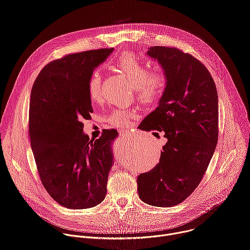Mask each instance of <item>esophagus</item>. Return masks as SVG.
I'll use <instances>...</instances> for the list:
<instances>
[{"mask_svg": "<svg viewBox=\"0 0 250 250\" xmlns=\"http://www.w3.org/2000/svg\"><path fill=\"white\" fill-rule=\"evenodd\" d=\"M121 135H122L123 138H126V139H128V138H130L132 136V134L130 132H127V131H125V132L122 131Z\"/></svg>", "mask_w": 250, "mask_h": 250, "instance_id": "obj_1", "label": "esophagus"}]
</instances>
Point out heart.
Segmentation results:
<instances>
[{
    "label": "heart",
    "mask_w": 250,
    "mask_h": 250,
    "mask_svg": "<svg viewBox=\"0 0 250 250\" xmlns=\"http://www.w3.org/2000/svg\"><path fill=\"white\" fill-rule=\"evenodd\" d=\"M115 67L134 87L135 95L145 104H151L163 95L167 76L160 68L147 69L133 52L124 51L113 62ZM88 94L93 102H98L102 97V78L99 71H95L88 81ZM131 114L125 110H116L108 118L109 123L120 128H127Z\"/></svg>",
    "instance_id": "b5f03b06"
}]
</instances>
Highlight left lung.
<instances>
[{
    "label": "left lung",
    "instance_id": "8db88e82",
    "mask_svg": "<svg viewBox=\"0 0 250 250\" xmlns=\"http://www.w3.org/2000/svg\"><path fill=\"white\" fill-rule=\"evenodd\" d=\"M167 76L159 105L139 127L164 131L167 138L159 163L137 177L142 202L172 207L187 199L200 184L219 137V102L215 81L206 66L190 53L169 46H153Z\"/></svg>",
    "mask_w": 250,
    "mask_h": 250
}]
</instances>
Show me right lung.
<instances>
[{
	"instance_id": "add662e5",
	"label": "right lung",
	"mask_w": 250,
	"mask_h": 250,
	"mask_svg": "<svg viewBox=\"0 0 250 250\" xmlns=\"http://www.w3.org/2000/svg\"><path fill=\"white\" fill-rule=\"evenodd\" d=\"M114 48L70 53L46 64L35 79L29 103L28 135L42 183L59 205L93 208L105 197L113 166L114 128L98 139L83 133L93 109L88 81Z\"/></svg>"
}]
</instances>
